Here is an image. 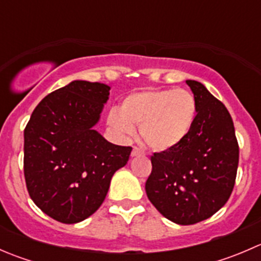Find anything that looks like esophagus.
I'll return each mask as SVG.
<instances>
[{
    "mask_svg": "<svg viewBox=\"0 0 261 261\" xmlns=\"http://www.w3.org/2000/svg\"><path fill=\"white\" fill-rule=\"evenodd\" d=\"M141 154H143V151H141V150L139 149L138 146L133 147V151H131V156H138V155H141Z\"/></svg>",
    "mask_w": 261,
    "mask_h": 261,
    "instance_id": "34e87169",
    "label": "esophagus"
}]
</instances>
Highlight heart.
<instances>
[{
	"mask_svg": "<svg viewBox=\"0 0 261 261\" xmlns=\"http://www.w3.org/2000/svg\"><path fill=\"white\" fill-rule=\"evenodd\" d=\"M198 105L192 92L181 88L146 89L123 98L120 115L112 112L109 125L122 135L139 126L144 145L158 151L179 146L196 122Z\"/></svg>",
	"mask_w": 261,
	"mask_h": 261,
	"instance_id": "1",
	"label": "heart"
}]
</instances>
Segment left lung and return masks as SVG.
<instances>
[{
	"label": "left lung",
	"mask_w": 261,
	"mask_h": 261,
	"mask_svg": "<svg viewBox=\"0 0 261 261\" xmlns=\"http://www.w3.org/2000/svg\"><path fill=\"white\" fill-rule=\"evenodd\" d=\"M198 105L196 122L179 146L150 156L147 198L164 217L193 225L215 215L232 193L239 143L225 105L197 81H186Z\"/></svg>",
	"instance_id": "obj_1"
}]
</instances>
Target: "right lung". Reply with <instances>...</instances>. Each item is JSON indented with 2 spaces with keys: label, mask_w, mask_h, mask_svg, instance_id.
Segmentation results:
<instances>
[{
  "label": "right lung",
  "mask_w": 261,
  "mask_h": 261,
  "mask_svg": "<svg viewBox=\"0 0 261 261\" xmlns=\"http://www.w3.org/2000/svg\"><path fill=\"white\" fill-rule=\"evenodd\" d=\"M110 87L74 81L49 93L23 130V175L34 203L62 223L93 215L131 146L109 143L93 130Z\"/></svg>",
  "instance_id": "obj_1"
}]
</instances>
